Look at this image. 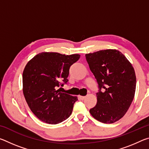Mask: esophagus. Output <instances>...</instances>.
<instances>
[{
  "mask_svg": "<svg viewBox=\"0 0 149 149\" xmlns=\"http://www.w3.org/2000/svg\"><path fill=\"white\" fill-rule=\"evenodd\" d=\"M78 98H79L80 100H84L85 99V97H84V96L79 95V96H78Z\"/></svg>",
  "mask_w": 149,
  "mask_h": 149,
  "instance_id": "34e87169",
  "label": "esophagus"
}]
</instances>
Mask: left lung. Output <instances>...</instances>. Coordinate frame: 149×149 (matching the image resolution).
I'll return each mask as SVG.
<instances>
[{
	"label": "left lung",
	"instance_id": "obj_1",
	"mask_svg": "<svg viewBox=\"0 0 149 149\" xmlns=\"http://www.w3.org/2000/svg\"><path fill=\"white\" fill-rule=\"evenodd\" d=\"M91 71L99 85L97 102L89 112L96 120L112 123L129 109L136 88L135 73L132 64L119 50H102L85 54ZM104 88L102 92L101 89Z\"/></svg>",
	"mask_w": 149,
	"mask_h": 149
}]
</instances>
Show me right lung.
<instances>
[{"label": "right lung", "instance_id": "add662e5", "mask_svg": "<svg viewBox=\"0 0 149 149\" xmlns=\"http://www.w3.org/2000/svg\"><path fill=\"white\" fill-rule=\"evenodd\" d=\"M79 58L77 54L44 52L27 62L23 72L24 95L31 112L42 122L57 124L71 115L77 97L57 88L68 81L70 68Z\"/></svg>", "mask_w": 149, "mask_h": 149}]
</instances>
